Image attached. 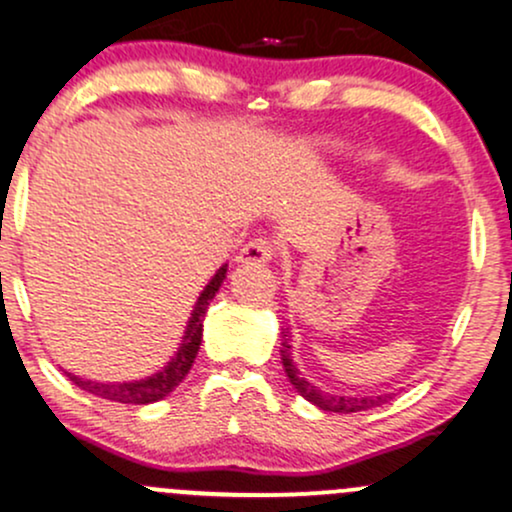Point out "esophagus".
<instances>
[{
	"mask_svg": "<svg viewBox=\"0 0 512 512\" xmlns=\"http://www.w3.org/2000/svg\"><path fill=\"white\" fill-rule=\"evenodd\" d=\"M276 255V243L269 238H252L250 243L243 245V250H240L238 255V262H269L274 260Z\"/></svg>",
	"mask_w": 512,
	"mask_h": 512,
	"instance_id": "34e87169",
	"label": "esophagus"
}]
</instances>
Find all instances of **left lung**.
Masks as SVG:
<instances>
[{
  "label": "left lung",
  "mask_w": 512,
  "mask_h": 512,
  "mask_svg": "<svg viewBox=\"0 0 512 512\" xmlns=\"http://www.w3.org/2000/svg\"><path fill=\"white\" fill-rule=\"evenodd\" d=\"M284 334V339H281V363H284V370L286 375H289L291 385L296 387L298 395H303L308 402H313L315 407H320L322 411H334V414H351V411H366V409H373V407H380V404L385 402V397H344V395H330V392H322L317 390L313 383H308V380L301 378V373H298V368L293 366V358H291V346H289V334Z\"/></svg>",
  "instance_id": "left-lung-1"
}]
</instances>
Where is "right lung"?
Listing matches in <instances>:
<instances>
[{
	"label": "right lung",
	"instance_id": "obj_1",
	"mask_svg": "<svg viewBox=\"0 0 512 512\" xmlns=\"http://www.w3.org/2000/svg\"><path fill=\"white\" fill-rule=\"evenodd\" d=\"M223 279H226V267H221L219 272L214 274V279L209 281L207 289H204L202 296L197 298L195 313L190 317V325H187L185 339H182L178 354H175L173 361H170L161 373L151 375V378L146 380H134V383H117V385L93 383V380H81L69 373L72 383L79 385L81 390L91 392V395L110 399V402H120V404H151V402H158V399L168 397L170 392L185 380V375L190 373L192 363H195L199 344H202L204 313H207L209 301L216 296V291H219Z\"/></svg>",
	"mask_w": 512,
	"mask_h": 512
}]
</instances>
